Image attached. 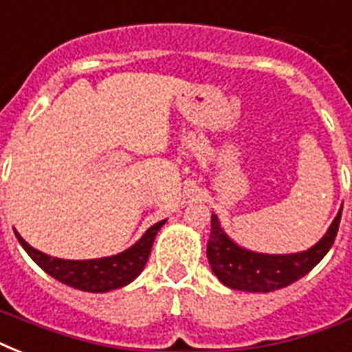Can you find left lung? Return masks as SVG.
<instances>
[{"label":"left lung","instance_id":"8db88e82","mask_svg":"<svg viewBox=\"0 0 352 352\" xmlns=\"http://www.w3.org/2000/svg\"><path fill=\"white\" fill-rule=\"evenodd\" d=\"M340 219H342V210L322 241H318L309 250L289 254V256H268V254L245 250L235 245L219 226L217 215H212V232L206 246L210 267L221 283L234 290L272 292V290L285 289L311 272L322 261L336 239Z\"/></svg>","mask_w":352,"mask_h":352}]
</instances>
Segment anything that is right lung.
<instances>
[{
  "label": "right lung",
  "mask_w": 352,
  "mask_h": 352,
  "mask_svg": "<svg viewBox=\"0 0 352 352\" xmlns=\"http://www.w3.org/2000/svg\"><path fill=\"white\" fill-rule=\"evenodd\" d=\"M164 223L166 219L149 226L140 241H137L126 252L111 257H102V259H87V261H69V259L47 256L43 252L32 248L29 243H25L19 234H16V237L25 252L32 257V261L54 279L73 289L85 290V292H107V290L120 289L124 285L131 283L133 279L142 272L151 246H153L155 235Z\"/></svg>",
  "instance_id": "1"
}]
</instances>
